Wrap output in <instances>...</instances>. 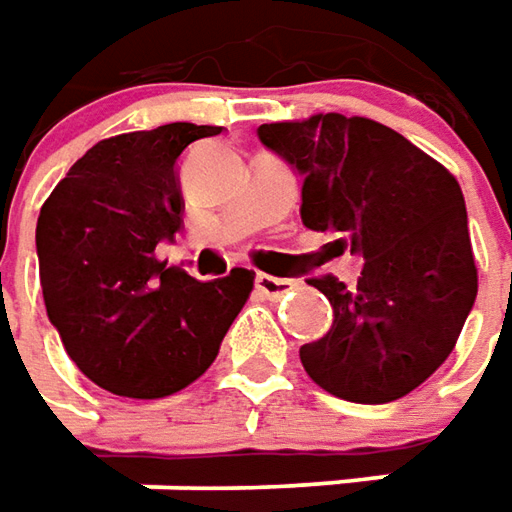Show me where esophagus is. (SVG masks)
Masks as SVG:
<instances>
[{
  "instance_id": "obj_1",
  "label": "esophagus",
  "mask_w": 512,
  "mask_h": 512,
  "mask_svg": "<svg viewBox=\"0 0 512 512\" xmlns=\"http://www.w3.org/2000/svg\"><path fill=\"white\" fill-rule=\"evenodd\" d=\"M255 286H257V291H263L266 297H280V294H286V291H289L294 283H291L289 277H274V274L257 272Z\"/></svg>"
}]
</instances>
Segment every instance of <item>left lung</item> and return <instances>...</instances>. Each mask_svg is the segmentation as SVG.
Segmentation results:
<instances>
[{
  "label": "left lung",
  "mask_w": 512,
  "mask_h": 512,
  "mask_svg": "<svg viewBox=\"0 0 512 512\" xmlns=\"http://www.w3.org/2000/svg\"><path fill=\"white\" fill-rule=\"evenodd\" d=\"M257 138L303 181L300 215L362 257L357 289L309 277L334 323L300 348L334 397L382 405L411 394L448 360L476 303L462 186L405 135L340 113L260 124Z\"/></svg>",
  "instance_id": "1"
}]
</instances>
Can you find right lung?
<instances>
[{
  "label": "right lung",
  "instance_id": "right-lung-1",
  "mask_svg": "<svg viewBox=\"0 0 512 512\" xmlns=\"http://www.w3.org/2000/svg\"><path fill=\"white\" fill-rule=\"evenodd\" d=\"M218 133L175 121L104 138L42 203L47 317L81 374L110 394L161 399L195 382L252 291V269L201 283L155 257L184 226V152Z\"/></svg>",
  "mask_w": 512,
  "mask_h": 512
}]
</instances>
